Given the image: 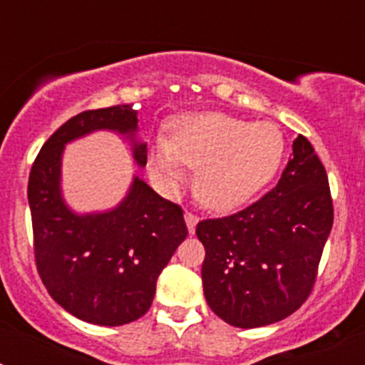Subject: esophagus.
<instances>
[{
  "label": "esophagus",
  "instance_id": "34e87169",
  "mask_svg": "<svg viewBox=\"0 0 365 365\" xmlns=\"http://www.w3.org/2000/svg\"><path fill=\"white\" fill-rule=\"evenodd\" d=\"M185 221H186V227H188V232L190 234H193V232H195V227H197V222H199L197 214H193V212H186Z\"/></svg>",
  "mask_w": 365,
  "mask_h": 365
}]
</instances>
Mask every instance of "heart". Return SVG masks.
<instances>
[{
  "instance_id": "b5f03b06",
  "label": "heart",
  "mask_w": 365,
  "mask_h": 365,
  "mask_svg": "<svg viewBox=\"0 0 365 365\" xmlns=\"http://www.w3.org/2000/svg\"><path fill=\"white\" fill-rule=\"evenodd\" d=\"M285 138L274 122H250L225 113H190L159 137L153 170L168 188L182 180V164L195 170V193L208 208L230 210L254 197L276 175Z\"/></svg>"
}]
</instances>
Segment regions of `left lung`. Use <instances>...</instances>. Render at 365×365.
<instances>
[{
    "label": "left lung",
    "mask_w": 365,
    "mask_h": 365,
    "mask_svg": "<svg viewBox=\"0 0 365 365\" xmlns=\"http://www.w3.org/2000/svg\"><path fill=\"white\" fill-rule=\"evenodd\" d=\"M333 215L324 164L298 135L278 185L245 210L195 228L205 245L201 276L212 311L241 329L298 311L314 287Z\"/></svg>",
    "instance_id": "obj_1"
}]
</instances>
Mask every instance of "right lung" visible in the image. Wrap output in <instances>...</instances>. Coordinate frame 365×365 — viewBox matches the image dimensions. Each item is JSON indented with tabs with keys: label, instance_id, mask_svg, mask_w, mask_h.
Wrapping results in <instances>:
<instances>
[{
	"label": "right lung",
	"instance_id": "add662e5",
	"mask_svg": "<svg viewBox=\"0 0 365 365\" xmlns=\"http://www.w3.org/2000/svg\"><path fill=\"white\" fill-rule=\"evenodd\" d=\"M137 122L131 106L78 113L41 146L29 175L34 257L45 289L73 316L108 327L138 320L151 307L159 274L188 235L182 208L135 177L117 208L78 215L62 197L60 168L66 144L96 130L128 135L133 159L146 166Z\"/></svg>",
	"mask_w": 365,
	"mask_h": 365
}]
</instances>
